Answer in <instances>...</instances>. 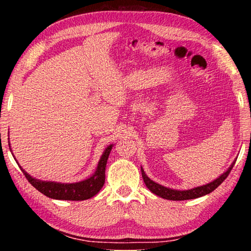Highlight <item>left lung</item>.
<instances>
[{"label":"left lung","mask_w":251,"mask_h":251,"mask_svg":"<svg viewBox=\"0 0 251 251\" xmlns=\"http://www.w3.org/2000/svg\"><path fill=\"white\" fill-rule=\"evenodd\" d=\"M236 161H233V163L230 165V167L227 169V172H225L222 176H219L217 178V179L209 182V184L199 186V187H196V188L188 189V190L171 189V188H167V187H164L159 184H157V182L152 181L151 178L147 177L143 168H142V176L147 188L150 189L151 193L157 195V196L165 199H169V201H187V199H195V198L205 196V195L214 192V190L228 177Z\"/></svg>","instance_id":"1"}]
</instances>
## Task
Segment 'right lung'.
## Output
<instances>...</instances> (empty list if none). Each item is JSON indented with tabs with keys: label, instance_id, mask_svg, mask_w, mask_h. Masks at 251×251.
Segmentation results:
<instances>
[{
	"label": "right lung",
	"instance_id": "add662e5",
	"mask_svg": "<svg viewBox=\"0 0 251 251\" xmlns=\"http://www.w3.org/2000/svg\"><path fill=\"white\" fill-rule=\"evenodd\" d=\"M10 145V144H8ZM113 144L106 148L101 155L100 159L97 165V168L93 175L87 179L73 182V184H61V182L55 181H43L36 178H33L24 171L22 172L26 177L34 188H36L40 193L45 196L58 201H86L100 192L105 182V168L107 163L109 152L112 151Z\"/></svg>",
	"mask_w": 251,
	"mask_h": 251
}]
</instances>
